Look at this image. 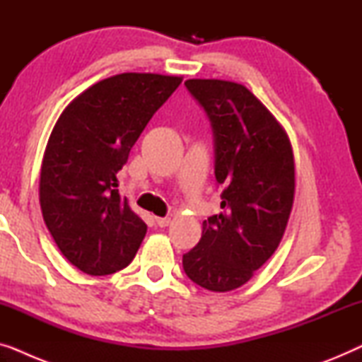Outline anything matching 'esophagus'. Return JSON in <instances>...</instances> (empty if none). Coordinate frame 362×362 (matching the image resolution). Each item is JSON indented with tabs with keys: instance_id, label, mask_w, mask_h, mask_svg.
Masks as SVG:
<instances>
[{
	"instance_id": "esophagus-1",
	"label": "esophagus",
	"mask_w": 362,
	"mask_h": 362,
	"mask_svg": "<svg viewBox=\"0 0 362 362\" xmlns=\"http://www.w3.org/2000/svg\"><path fill=\"white\" fill-rule=\"evenodd\" d=\"M155 222H156L158 227H166V226H170L171 219H170V217H156Z\"/></svg>"
}]
</instances>
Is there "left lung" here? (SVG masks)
I'll return each instance as SVG.
<instances>
[{"label": "left lung", "instance_id": "8db88e82", "mask_svg": "<svg viewBox=\"0 0 362 362\" xmlns=\"http://www.w3.org/2000/svg\"><path fill=\"white\" fill-rule=\"evenodd\" d=\"M185 86L211 122L222 211L202 222L182 269L202 288L230 291L252 279L284 237L295 194L293 153L284 128L247 87L216 78Z\"/></svg>", "mask_w": 362, "mask_h": 362}]
</instances>
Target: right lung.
Wrapping results in <instances>:
<instances>
[{
    "label": "right lung",
    "mask_w": 362,
    "mask_h": 362,
    "mask_svg": "<svg viewBox=\"0 0 362 362\" xmlns=\"http://www.w3.org/2000/svg\"><path fill=\"white\" fill-rule=\"evenodd\" d=\"M181 77L128 72L69 103L44 153L39 201L62 255L88 275H108L136 255L146 224L118 194L117 173Z\"/></svg>",
    "instance_id": "1"
}]
</instances>
